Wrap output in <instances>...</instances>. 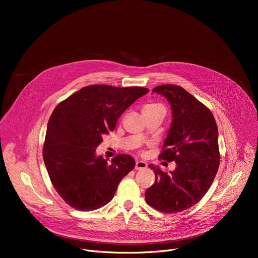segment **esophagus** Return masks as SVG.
Returning <instances> with one entry per match:
<instances>
[{
	"mask_svg": "<svg viewBox=\"0 0 258 258\" xmlns=\"http://www.w3.org/2000/svg\"><path fill=\"white\" fill-rule=\"evenodd\" d=\"M147 167V164L143 161H136V165H135V169L136 170H142Z\"/></svg>",
	"mask_w": 258,
	"mask_h": 258,
	"instance_id": "esophagus-1",
	"label": "esophagus"
}]
</instances>
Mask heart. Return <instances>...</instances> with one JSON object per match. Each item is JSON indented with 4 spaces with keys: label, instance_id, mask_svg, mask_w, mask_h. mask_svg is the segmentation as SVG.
<instances>
[{
    "label": "heart",
    "instance_id": "obj_1",
    "mask_svg": "<svg viewBox=\"0 0 258 258\" xmlns=\"http://www.w3.org/2000/svg\"><path fill=\"white\" fill-rule=\"evenodd\" d=\"M160 110L165 111L164 107L159 103H148L143 106L142 111H143V113H145V112H154V111H160Z\"/></svg>",
    "mask_w": 258,
    "mask_h": 258
}]
</instances>
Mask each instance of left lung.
<instances>
[{"label": "left lung", "instance_id": "left-lung-1", "mask_svg": "<svg viewBox=\"0 0 258 258\" xmlns=\"http://www.w3.org/2000/svg\"><path fill=\"white\" fill-rule=\"evenodd\" d=\"M153 92L170 103L172 122L159 158L174 161L170 173L153 164L155 184L145 191V201L166 213L192 207L206 195L220 166L219 131L209 108L180 86L162 85Z\"/></svg>", "mask_w": 258, "mask_h": 258}]
</instances>
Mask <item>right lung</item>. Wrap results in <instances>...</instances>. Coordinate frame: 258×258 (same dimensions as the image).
<instances>
[{
    "label": "right lung",
    "mask_w": 258,
    "mask_h": 258,
    "mask_svg": "<svg viewBox=\"0 0 258 258\" xmlns=\"http://www.w3.org/2000/svg\"><path fill=\"white\" fill-rule=\"evenodd\" d=\"M150 92L142 87L88 86L56 105L49 119L43 157L49 178L71 207L96 210L110 202L120 181L135 167L130 155L120 154L111 164L96 148L103 135L138 98Z\"/></svg>",
    "instance_id": "1"
}]
</instances>
